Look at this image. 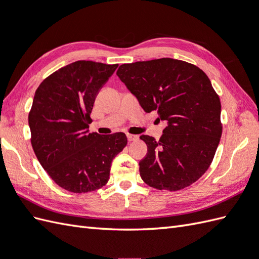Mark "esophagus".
Returning a JSON list of instances; mask_svg holds the SVG:
<instances>
[{"instance_id": "esophagus-1", "label": "esophagus", "mask_w": 259, "mask_h": 259, "mask_svg": "<svg viewBox=\"0 0 259 259\" xmlns=\"http://www.w3.org/2000/svg\"><path fill=\"white\" fill-rule=\"evenodd\" d=\"M127 139H128V142H134V140L138 139V136L132 135V134H127Z\"/></svg>"}]
</instances>
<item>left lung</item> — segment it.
<instances>
[{
	"instance_id": "left-lung-1",
	"label": "left lung",
	"mask_w": 259,
	"mask_h": 259,
	"mask_svg": "<svg viewBox=\"0 0 259 259\" xmlns=\"http://www.w3.org/2000/svg\"><path fill=\"white\" fill-rule=\"evenodd\" d=\"M116 75L146 112L166 121L163 137L142 135L148 147L139 162L144 182L177 191L205 173L221 142L222 105L208 76L189 62L160 58L121 65Z\"/></svg>"
}]
</instances>
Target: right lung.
Here are the masks:
<instances>
[{"label":"right lung","mask_w":259,"mask_h":259,"mask_svg":"<svg viewBox=\"0 0 259 259\" xmlns=\"http://www.w3.org/2000/svg\"><path fill=\"white\" fill-rule=\"evenodd\" d=\"M115 65L77 60L38 85L29 112L31 145L38 162L59 187L73 193L100 189L111 162L127 145L124 133H89L99 90Z\"/></svg>","instance_id":"right-lung-1"}]
</instances>
